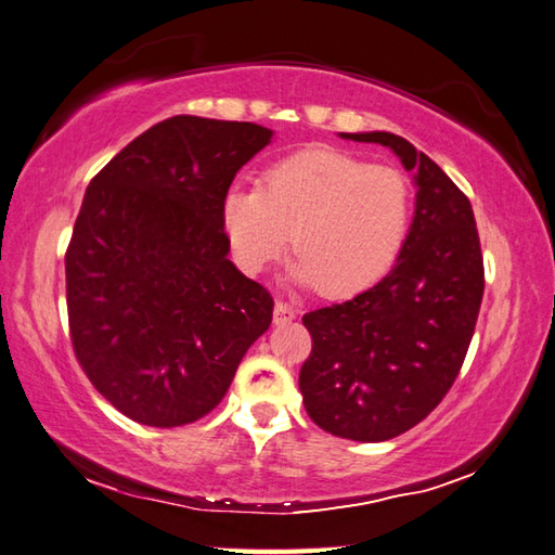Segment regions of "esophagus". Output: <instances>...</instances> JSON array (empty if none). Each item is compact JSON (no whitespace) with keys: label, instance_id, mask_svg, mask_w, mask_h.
<instances>
[{"label":"esophagus","instance_id":"1","mask_svg":"<svg viewBox=\"0 0 555 555\" xmlns=\"http://www.w3.org/2000/svg\"><path fill=\"white\" fill-rule=\"evenodd\" d=\"M296 308H291L288 302L284 300H276L274 305V324H286V322H293L296 320Z\"/></svg>","mask_w":555,"mask_h":555}]
</instances>
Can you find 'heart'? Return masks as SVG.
I'll use <instances>...</instances> for the list:
<instances>
[{
    "mask_svg": "<svg viewBox=\"0 0 555 555\" xmlns=\"http://www.w3.org/2000/svg\"><path fill=\"white\" fill-rule=\"evenodd\" d=\"M412 188L403 173L344 150L317 147L276 162L259 188L231 185L221 223L235 262L259 274L291 241L293 279L344 298L376 284L405 243Z\"/></svg>",
    "mask_w": 555,
    "mask_h": 555,
    "instance_id": "heart-1",
    "label": "heart"
}]
</instances>
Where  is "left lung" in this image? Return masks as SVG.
Wrapping results in <instances>:
<instances>
[{
  "mask_svg": "<svg viewBox=\"0 0 555 555\" xmlns=\"http://www.w3.org/2000/svg\"><path fill=\"white\" fill-rule=\"evenodd\" d=\"M340 138L393 150L415 171V217L379 284L302 317L312 352L300 393L324 431L386 441L427 417L453 386L485 296V259L473 205L439 164L386 131Z\"/></svg>",
  "mask_w": 555,
  "mask_h": 555,
  "instance_id": "8db88e82",
  "label": "left lung"
}]
</instances>
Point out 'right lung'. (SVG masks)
Wrapping results in <instances>:
<instances>
[{"label": "right lung", "mask_w": 555, "mask_h": 555, "mask_svg": "<svg viewBox=\"0 0 555 555\" xmlns=\"http://www.w3.org/2000/svg\"><path fill=\"white\" fill-rule=\"evenodd\" d=\"M250 121L171 116L90 181L66 250L70 344L133 422L183 427L227 396L274 300L229 259L221 199L271 143Z\"/></svg>", "instance_id": "obj_1"}]
</instances>
